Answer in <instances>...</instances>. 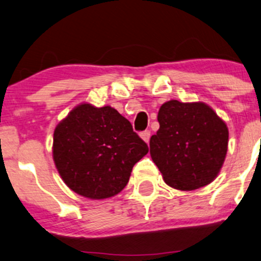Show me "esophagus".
Masks as SVG:
<instances>
[{
	"mask_svg": "<svg viewBox=\"0 0 261 261\" xmlns=\"http://www.w3.org/2000/svg\"><path fill=\"white\" fill-rule=\"evenodd\" d=\"M140 136H141V139L145 141L146 143H148L149 142V137H151V131H149V130L143 131V133L140 134Z\"/></svg>",
	"mask_w": 261,
	"mask_h": 261,
	"instance_id": "1",
	"label": "esophagus"
}]
</instances>
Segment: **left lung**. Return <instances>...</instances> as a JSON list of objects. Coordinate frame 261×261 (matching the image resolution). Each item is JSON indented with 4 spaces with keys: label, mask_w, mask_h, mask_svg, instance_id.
<instances>
[{
    "label": "left lung",
    "mask_w": 261,
    "mask_h": 261,
    "mask_svg": "<svg viewBox=\"0 0 261 261\" xmlns=\"http://www.w3.org/2000/svg\"><path fill=\"white\" fill-rule=\"evenodd\" d=\"M157 119L149 153L166 184L190 191L214 181L228 149L226 122L202 101L175 99L162 104Z\"/></svg>",
    "instance_id": "left-lung-1"
}]
</instances>
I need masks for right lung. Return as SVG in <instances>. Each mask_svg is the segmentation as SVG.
<instances>
[{"label":"right lung","instance_id":"1","mask_svg":"<svg viewBox=\"0 0 261 261\" xmlns=\"http://www.w3.org/2000/svg\"><path fill=\"white\" fill-rule=\"evenodd\" d=\"M148 146L114 108L82 103L54 131L53 158L71 190L92 200L112 197L126 187L133 167Z\"/></svg>","mask_w":261,"mask_h":261}]
</instances>
